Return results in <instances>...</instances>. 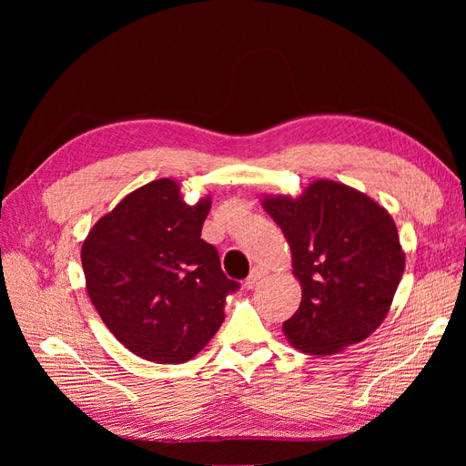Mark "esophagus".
Here are the masks:
<instances>
[{
  "label": "esophagus",
  "mask_w": 466,
  "mask_h": 466,
  "mask_svg": "<svg viewBox=\"0 0 466 466\" xmlns=\"http://www.w3.org/2000/svg\"><path fill=\"white\" fill-rule=\"evenodd\" d=\"M266 276H268V272L264 270V268H260V266H255V268H252V270H250L248 278H247V286H248V288H252V286H255V284H258L260 279H264Z\"/></svg>",
  "instance_id": "34e87169"
}]
</instances>
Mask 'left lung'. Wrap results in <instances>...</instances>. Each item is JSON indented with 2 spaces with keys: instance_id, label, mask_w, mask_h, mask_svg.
Returning a JSON list of instances; mask_svg holds the SVG:
<instances>
[{
  "instance_id": "obj_1",
  "label": "left lung",
  "mask_w": 466,
  "mask_h": 466,
  "mask_svg": "<svg viewBox=\"0 0 466 466\" xmlns=\"http://www.w3.org/2000/svg\"><path fill=\"white\" fill-rule=\"evenodd\" d=\"M262 208L284 231L301 284L299 309L284 322L288 342L330 356L375 332L404 272L389 211L334 180H315L295 198L264 196Z\"/></svg>"
}]
</instances>
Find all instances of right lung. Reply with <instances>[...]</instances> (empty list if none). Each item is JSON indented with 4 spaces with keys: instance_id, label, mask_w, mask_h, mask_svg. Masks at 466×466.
Here are the masks:
<instances>
[{
    "instance_id": "1",
    "label": "right lung",
    "mask_w": 466,
    "mask_h": 466,
    "mask_svg": "<svg viewBox=\"0 0 466 466\" xmlns=\"http://www.w3.org/2000/svg\"><path fill=\"white\" fill-rule=\"evenodd\" d=\"M211 198L182 200L177 180L159 178L130 192L98 219L81 247L86 288L106 329L132 354L185 363L214 338L228 295L202 225Z\"/></svg>"
}]
</instances>
